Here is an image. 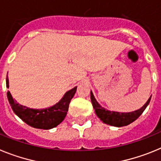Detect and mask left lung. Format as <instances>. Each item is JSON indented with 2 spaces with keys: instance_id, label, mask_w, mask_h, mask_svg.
<instances>
[{
  "instance_id": "8db88e82",
  "label": "left lung",
  "mask_w": 161,
  "mask_h": 161,
  "mask_svg": "<svg viewBox=\"0 0 161 161\" xmlns=\"http://www.w3.org/2000/svg\"><path fill=\"white\" fill-rule=\"evenodd\" d=\"M151 98H152V96H150V98L146 102V104L142 108H140L139 109L130 112V113H119V112L109 111V110H107L106 108L102 107L96 101L94 95L91 91V100H92V105H93V108H94L97 117L107 125L117 127L125 126V125H130L133 121H135L137 118H139V116L143 113L145 108L147 107V105L150 103Z\"/></svg>"
}]
</instances>
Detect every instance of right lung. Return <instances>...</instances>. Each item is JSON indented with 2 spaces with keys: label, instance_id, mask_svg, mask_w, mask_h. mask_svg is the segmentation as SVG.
<instances>
[{
  "label": "right lung",
  "instance_id": "1",
  "mask_svg": "<svg viewBox=\"0 0 161 161\" xmlns=\"http://www.w3.org/2000/svg\"><path fill=\"white\" fill-rule=\"evenodd\" d=\"M6 87L9 88L8 77L6 78ZM76 90L77 86H75L65 92V94L58 103L52 107L42 109L30 108L26 106L21 105L17 103L16 100H14L9 91L7 92V98L14 113L27 125L36 129L50 130L57 126L65 119L69 109L70 100L75 96Z\"/></svg>",
  "mask_w": 161,
  "mask_h": 161
}]
</instances>
